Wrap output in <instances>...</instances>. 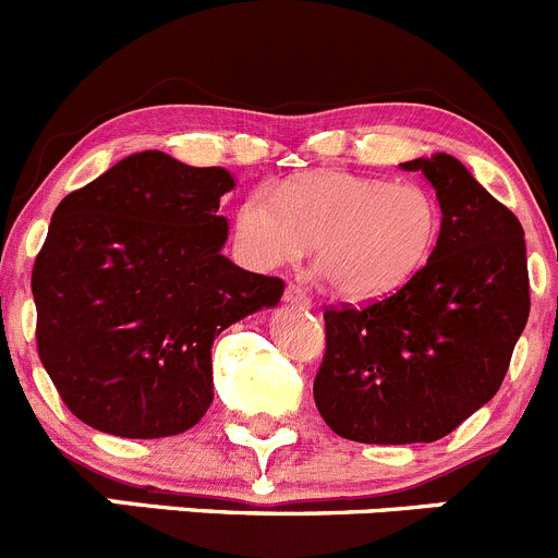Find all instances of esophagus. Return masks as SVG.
Returning a JSON list of instances; mask_svg holds the SVG:
<instances>
[{
    "label": "esophagus",
    "mask_w": 558,
    "mask_h": 558,
    "mask_svg": "<svg viewBox=\"0 0 558 558\" xmlns=\"http://www.w3.org/2000/svg\"><path fill=\"white\" fill-rule=\"evenodd\" d=\"M284 301H288V304H293V306H301V310H306V306L312 304L310 293H306V290L301 288V284H295V282H290L288 290H284Z\"/></svg>",
    "instance_id": "1"
}]
</instances>
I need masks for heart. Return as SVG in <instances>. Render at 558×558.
I'll return each instance as SVG.
<instances>
[{
  "instance_id": "1",
  "label": "heart",
  "mask_w": 558,
  "mask_h": 558,
  "mask_svg": "<svg viewBox=\"0 0 558 558\" xmlns=\"http://www.w3.org/2000/svg\"><path fill=\"white\" fill-rule=\"evenodd\" d=\"M441 230L438 205L416 183L317 172L257 189L235 214V243L252 268L293 265L315 246L333 293L373 301L411 282Z\"/></svg>"
}]
</instances>
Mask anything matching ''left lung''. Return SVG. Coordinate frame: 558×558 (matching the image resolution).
Here are the masks:
<instances>
[{
  "label": "left lung",
  "mask_w": 558,
  "mask_h": 558,
  "mask_svg": "<svg viewBox=\"0 0 558 558\" xmlns=\"http://www.w3.org/2000/svg\"><path fill=\"white\" fill-rule=\"evenodd\" d=\"M400 167L441 205L427 265L389 299L323 312L315 405L359 444H429L460 427L501 386L532 306L518 216L447 153Z\"/></svg>",
  "instance_id": "8db88e82"
}]
</instances>
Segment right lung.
<instances>
[{"label":"right lung","instance_id":"1","mask_svg":"<svg viewBox=\"0 0 558 558\" xmlns=\"http://www.w3.org/2000/svg\"><path fill=\"white\" fill-rule=\"evenodd\" d=\"M235 180L134 153L57 205L32 268L37 355L76 418L120 438L194 427L214 402V339L284 282L221 254Z\"/></svg>","mask_w":558,"mask_h":558}]
</instances>
